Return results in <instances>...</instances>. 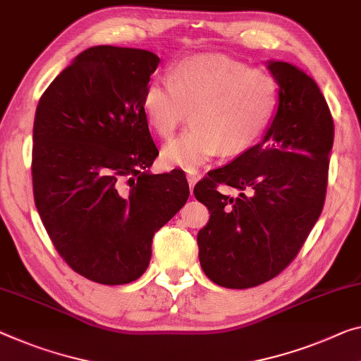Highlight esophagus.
I'll list each match as a JSON object with an SVG mask.
<instances>
[{
  "label": "esophagus",
  "instance_id": "esophagus-1",
  "mask_svg": "<svg viewBox=\"0 0 361 361\" xmlns=\"http://www.w3.org/2000/svg\"><path fill=\"white\" fill-rule=\"evenodd\" d=\"M187 180H188V187H190V192L193 190V187H195V184H197V180H198V176H195V174H187Z\"/></svg>",
  "mask_w": 361,
  "mask_h": 361
}]
</instances>
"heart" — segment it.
I'll list each match as a JSON object with an SVG mask.
<instances>
[{"label": "heart", "mask_w": 361, "mask_h": 361, "mask_svg": "<svg viewBox=\"0 0 361 361\" xmlns=\"http://www.w3.org/2000/svg\"><path fill=\"white\" fill-rule=\"evenodd\" d=\"M281 87L268 71L224 56L177 63L168 79L143 88L142 111L161 138L174 134L192 111V127L161 149L164 164L195 171L221 149L235 157L252 148L273 123Z\"/></svg>", "instance_id": "b5f03b06"}]
</instances>
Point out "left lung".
I'll return each instance as SVG.
<instances>
[{"label":"left lung","instance_id":"1","mask_svg":"<svg viewBox=\"0 0 361 361\" xmlns=\"http://www.w3.org/2000/svg\"><path fill=\"white\" fill-rule=\"evenodd\" d=\"M281 87L279 108L264 138L193 188L209 209L198 232V258L214 284L248 289L289 266L318 221L326 198L334 121L312 77L269 61ZM239 190L224 196L217 185Z\"/></svg>","mask_w":361,"mask_h":361}]
</instances>
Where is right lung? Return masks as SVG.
I'll list each match as a JSON object with an SVG mask.
<instances>
[{
    "instance_id": "1",
    "label": "right lung",
    "mask_w": 361,
    "mask_h": 361,
    "mask_svg": "<svg viewBox=\"0 0 361 361\" xmlns=\"http://www.w3.org/2000/svg\"><path fill=\"white\" fill-rule=\"evenodd\" d=\"M158 63L147 49L92 47L37 106L35 207L61 258L99 284H129L145 273L154 232L190 193L180 171L148 173L159 152L140 99Z\"/></svg>"
}]
</instances>
